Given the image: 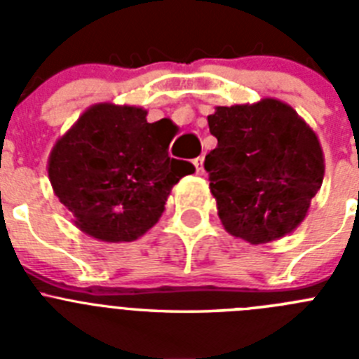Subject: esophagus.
Masks as SVG:
<instances>
[{"instance_id":"obj_1","label":"esophagus","mask_w":359,"mask_h":359,"mask_svg":"<svg viewBox=\"0 0 359 359\" xmlns=\"http://www.w3.org/2000/svg\"><path fill=\"white\" fill-rule=\"evenodd\" d=\"M203 158L199 156V158H196L194 160V167H196V174H199V176H201L203 172H205V167H203Z\"/></svg>"}]
</instances>
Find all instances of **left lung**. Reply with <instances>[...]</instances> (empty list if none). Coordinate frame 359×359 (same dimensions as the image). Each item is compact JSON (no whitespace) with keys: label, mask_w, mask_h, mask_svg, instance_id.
I'll use <instances>...</instances> for the list:
<instances>
[{"label":"left lung","mask_w":359,"mask_h":359,"mask_svg":"<svg viewBox=\"0 0 359 359\" xmlns=\"http://www.w3.org/2000/svg\"><path fill=\"white\" fill-rule=\"evenodd\" d=\"M208 128L217 147L205 156V170L224 230L250 244L291 233L323 182L316 133L277 98L217 106Z\"/></svg>","instance_id":"left-lung-1"}]
</instances>
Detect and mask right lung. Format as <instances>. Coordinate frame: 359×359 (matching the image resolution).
I'll return each instance as SVG.
<instances>
[{
	"label": "right lung",
	"mask_w": 359,
	"mask_h": 359,
	"mask_svg": "<svg viewBox=\"0 0 359 359\" xmlns=\"http://www.w3.org/2000/svg\"><path fill=\"white\" fill-rule=\"evenodd\" d=\"M172 122H147L136 106L100 102L55 142L48 177L79 230L131 243L158 223L170 190L194 165L169 156Z\"/></svg>",
	"instance_id": "obj_1"
}]
</instances>
